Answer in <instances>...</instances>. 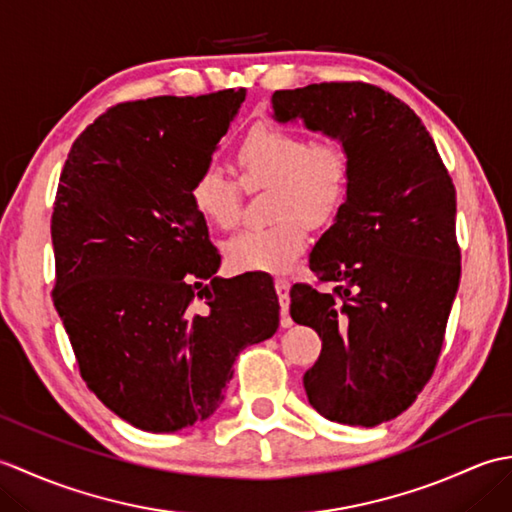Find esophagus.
Returning <instances> with one entry per match:
<instances>
[{
	"label": "esophagus",
	"mask_w": 512,
	"mask_h": 512,
	"mask_svg": "<svg viewBox=\"0 0 512 512\" xmlns=\"http://www.w3.org/2000/svg\"><path fill=\"white\" fill-rule=\"evenodd\" d=\"M275 290H277V297H279L281 314H286L288 306H290V281L288 279H277L275 281ZM288 325H290V321H288Z\"/></svg>",
	"instance_id": "esophagus-1"
}]
</instances>
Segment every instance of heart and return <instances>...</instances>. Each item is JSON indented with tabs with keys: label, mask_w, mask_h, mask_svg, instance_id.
I'll return each instance as SVG.
<instances>
[{
	"label": "heart",
	"mask_w": 512,
	"mask_h": 512,
	"mask_svg": "<svg viewBox=\"0 0 512 512\" xmlns=\"http://www.w3.org/2000/svg\"><path fill=\"white\" fill-rule=\"evenodd\" d=\"M237 165L246 187L273 184V224L246 228L224 246L226 264L237 273H279L295 264L310 244V228L334 222L347 204L354 162L341 140H312L275 123L250 127L237 147ZM193 209L217 228L239 220V187L228 173L204 165L189 184Z\"/></svg>",
	"instance_id": "obj_1"
}]
</instances>
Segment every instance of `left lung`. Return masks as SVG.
Segmentation results:
<instances>
[{
    "instance_id": "obj_1",
    "label": "left lung",
    "mask_w": 512,
    "mask_h": 512,
    "mask_svg": "<svg viewBox=\"0 0 512 512\" xmlns=\"http://www.w3.org/2000/svg\"><path fill=\"white\" fill-rule=\"evenodd\" d=\"M275 118L339 138L354 162L350 198L310 255L290 317L321 339L303 387L328 420L400 416L429 383L460 286L455 187L416 112L372 83H312L273 94Z\"/></svg>"
}]
</instances>
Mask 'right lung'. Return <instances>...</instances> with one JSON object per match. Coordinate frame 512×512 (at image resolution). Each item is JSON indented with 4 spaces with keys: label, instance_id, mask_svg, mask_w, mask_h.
<instances>
[{
    "label": "right lung",
    "instance_id": "obj_1",
    "mask_svg": "<svg viewBox=\"0 0 512 512\" xmlns=\"http://www.w3.org/2000/svg\"><path fill=\"white\" fill-rule=\"evenodd\" d=\"M244 99L231 88L118 103L61 171L54 308L85 385L143 431L209 418L239 352L279 328L268 277H215L222 257L189 198Z\"/></svg>",
    "mask_w": 512,
    "mask_h": 512
}]
</instances>
